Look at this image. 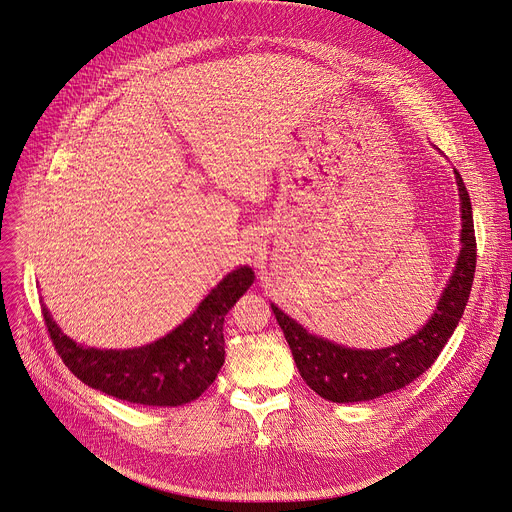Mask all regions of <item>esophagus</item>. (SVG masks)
Segmentation results:
<instances>
[{
	"label": "esophagus",
	"mask_w": 512,
	"mask_h": 512,
	"mask_svg": "<svg viewBox=\"0 0 512 512\" xmlns=\"http://www.w3.org/2000/svg\"><path fill=\"white\" fill-rule=\"evenodd\" d=\"M253 247H255V249H261V247H263V235H255V237H253Z\"/></svg>",
	"instance_id": "esophagus-1"
}]
</instances>
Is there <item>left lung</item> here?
<instances>
[{
    "mask_svg": "<svg viewBox=\"0 0 512 512\" xmlns=\"http://www.w3.org/2000/svg\"><path fill=\"white\" fill-rule=\"evenodd\" d=\"M455 179L461 200V251L435 314L416 335L378 351L347 349L306 333L296 320L271 304L302 380L324 400L365 402L408 386L435 363L453 335L472 292L478 251L470 194L457 169Z\"/></svg>",
    "mask_w": 512,
    "mask_h": 512,
    "instance_id": "8db88e82",
    "label": "left lung"
}]
</instances>
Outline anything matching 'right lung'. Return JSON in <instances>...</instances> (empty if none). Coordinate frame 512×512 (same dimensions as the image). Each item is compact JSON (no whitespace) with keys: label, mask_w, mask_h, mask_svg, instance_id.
I'll return each instance as SVG.
<instances>
[{"label":"right lung","mask_w":512,"mask_h":512,"mask_svg":"<svg viewBox=\"0 0 512 512\" xmlns=\"http://www.w3.org/2000/svg\"><path fill=\"white\" fill-rule=\"evenodd\" d=\"M253 280L249 267L228 273L175 331L138 349L77 345L61 333L49 310L42 308V316L63 363L89 388L134 404L181 406L196 400L216 380L224 363V316Z\"/></svg>","instance_id":"add662e5"}]
</instances>
